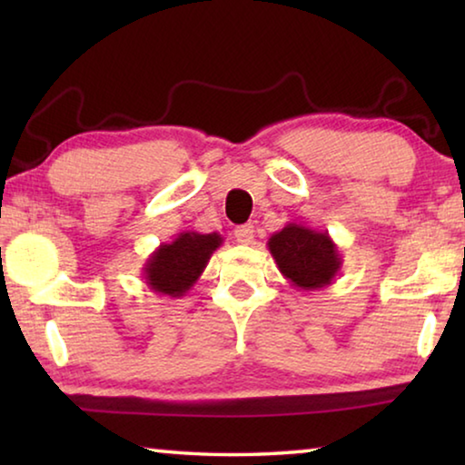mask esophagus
<instances>
[{"mask_svg": "<svg viewBox=\"0 0 465 465\" xmlns=\"http://www.w3.org/2000/svg\"><path fill=\"white\" fill-rule=\"evenodd\" d=\"M235 240H238L240 243H254V227L252 225H240L235 227Z\"/></svg>", "mask_w": 465, "mask_h": 465, "instance_id": "esophagus-1", "label": "esophagus"}]
</instances>
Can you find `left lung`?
<instances>
[{
  "label": "left lung",
  "instance_id": "8db88e82",
  "mask_svg": "<svg viewBox=\"0 0 465 465\" xmlns=\"http://www.w3.org/2000/svg\"><path fill=\"white\" fill-rule=\"evenodd\" d=\"M269 250L279 271L291 285L303 291H320L332 285L342 266V256L328 232L291 222L272 233Z\"/></svg>",
  "mask_w": 465,
  "mask_h": 465
}]
</instances>
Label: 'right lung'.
Instances as JSON below:
<instances>
[{
  "mask_svg": "<svg viewBox=\"0 0 465 465\" xmlns=\"http://www.w3.org/2000/svg\"><path fill=\"white\" fill-rule=\"evenodd\" d=\"M222 243L219 233L180 232L170 243H160L145 261V285L157 295L183 297L199 281Z\"/></svg>",
  "mask_w": 465,
  "mask_h": 465,
  "instance_id": "obj_1",
  "label": "right lung"
}]
</instances>
